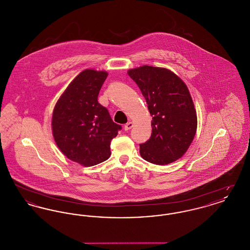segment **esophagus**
I'll return each instance as SVG.
<instances>
[{
  "label": "esophagus",
  "mask_w": 250,
  "mask_h": 250,
  "mask_svg": "<svg viewBox=\"0 0 250 250\" xmlns=\"http://www.w3.org/2000/svg\"><path fill=\"white\" fill-rule=\"evenodd\" d=\"M125 130L127 131L129 130V129H131L132 127H133V123L132 122H128V123H126L125 125Z\"/></svg>",
  "instance_id": "1"
}]
</instances>
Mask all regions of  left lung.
I'll return each mask as SVG.
<instances>
[{"label":"left lung","mask_w":250,"mask_h":250,"mask_svg":"<svg viewBox=\"0 0 250 250\" xmlns=\"http://www.w3.org/2000/svg\"><path fill=\"white\" fill-rule=\"evenodd\" d=\"M145 97L152 121V134L140 144L144 160L167 165L188 151L197 130V113L189 91L173 72L150 65L128 70Z\"/></svg>","instance_id":"obj_1"}]
</instances>
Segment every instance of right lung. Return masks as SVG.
<instances>
[{"label":"right lung","mask_w":250,"mask_h":250,"mask_svg":"<svg viewBox=\"0 0 250 250\" xmlns=\"http://www.w3.org/2000/svg\"><path fill=\"white\" fill-rule=\"evenodd\" d=\"M107 77V72L93 69L80 73L61 95L52 114V133L60 150L85 167L107 160L110 143L122 129L97 100Z\"/></svg>","instance_id":"obj_1"}]
</instances>
